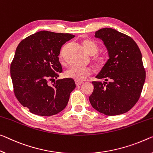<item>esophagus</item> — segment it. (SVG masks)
Returning a JSON list of instances; mask_svg holds the SVG:
<instances>
[{
    "label": "esophagus",
    "mask_w": 153,
    "mask_h": 153,
    "mask_svg": "<svg viewBox=\"0 0 153 153\" xmlns=\"http://www.w3.org/2000/svg\"><path fill=\"white\" fill-rule=\"evenodd\" d=\"M75 83H76V86H79V85H81L83 84V82H81V81H75Z\"/></svg>",
    "instance_id": "34e87169"
}]
</instances>
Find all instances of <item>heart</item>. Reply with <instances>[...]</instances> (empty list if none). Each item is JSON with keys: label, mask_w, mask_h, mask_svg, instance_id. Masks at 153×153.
<instances>
[{"label": "heart", "mask_w": 153, "mask_h": 153, "mask_svg": "<svg viewBox=\"0 0 153 153\" xmlns=\"http://www.w3.org/2000/svg\"><path fill=\"white\" fill-rule=\"evenodd\" d=\"M83 45L85 51L90 55H95L98 52V46L94 42L90 39H85L83 42ZM63 54L61 53L60 57H62ZM109 57L107 55L99 54L94 57V62L96 66L98 68L105 67L108 62ZM92 73V70L89 67L85 66H71L65 71V76L75 80L76 81H83L87 77Z\"/></svg>", "instance_id": "obj_1"}]
</instances>
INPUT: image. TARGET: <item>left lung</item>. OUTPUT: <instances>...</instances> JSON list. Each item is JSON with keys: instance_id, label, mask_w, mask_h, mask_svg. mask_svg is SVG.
<instances>
[{"instance_id": "1", "label": "left lung", "mask_w": 153, "mask_h": 153, "mask_svg": "<svg viewBox=\"0 0 153 153\" xmlns=\"http://www.w3.org/2000/svg\"><path fill=\"white\" fill-rule=\"evenodd\" d=\"M95 37L104 42L109 59L96 76L106 82H92L94 88L89 100L94 109L107 116L124 114L139 100L144 86L142 53L130 36L111 28L97 30Z\"/></svg>"}]
</instances>
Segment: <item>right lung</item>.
Returning a JSON list of instances; mask_svg holds the SVG:
<instances>
[{
    "mask_svg": "<svg viewBox=\"0 0 153 153\" xmlns=\"http://www.w3.org/2000/svg\"><path fill=\"white\" fill-rule=\"evenodd\" d=\"M74 37L70 33L43 30L20 42L10 65L13 92L32 114L51 116L63 110L76 87L73 79H59L62 70L59 61L62 46Z\"/></svg>",
    "mask_w": 153,
    "mask_h": 153,
    "instance_id": "1",
    "label": "right lung"
}]
</instances>
